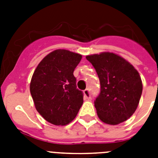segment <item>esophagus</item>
<instances>
[{"mask_svg": "<svg viewBox=\"0 0 158 158\" xmlns=\"http://www.w3.org/2000/svg\"><path fill=\"white\" fill-rule=\"evenodd\" d=\"M84 98L87 99V100H89L91 98V95H90V93H89V89H85L84 91Z\"/></svg>", "mask_w": 158, "mask_h": 158, "instance_id": "1", "label": "esophagus"}]
</instances>
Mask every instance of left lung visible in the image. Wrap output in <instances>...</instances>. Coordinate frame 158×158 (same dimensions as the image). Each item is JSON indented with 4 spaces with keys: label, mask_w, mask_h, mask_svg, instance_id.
<instances>
[{
    "label": "left lung",
    "mask_w": 158,
    "mask_h": 158,
    "mask_svg": "<svg viewBox=\"0 0 158 158\" xmlns=\"http://www.w3.org/2000/svg\"><path fill=\"white\" fill-rule=\"evenodd\" d=\"M98 75L101 91L94 102L102 122L115 125L128 120L139 103L143 84L139 72L130 62L113 52L87 56Z\"/></svg>",
    "instance_id": "8db88e82"
}]
</instances>
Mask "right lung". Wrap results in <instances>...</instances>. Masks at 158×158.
<instances>
[{
  "mask_svg": "<svg viewBox=\"0 0 158 158\" xmlns=\"http://www.w3.org/2000/svg\"><path fill=\"white\" fill-rule=\"evenodd\" d=\"M82 55L57 49L38 64L30 82V93L36 110L51 124L66 125L74 120L84 102L76 88L74 70Z\"/></svg>",
  "mask_w": 158,
  "mask_h": 158,
  "instance_id": "add662e5",
  "label": "right lung"
}]
</instances>
